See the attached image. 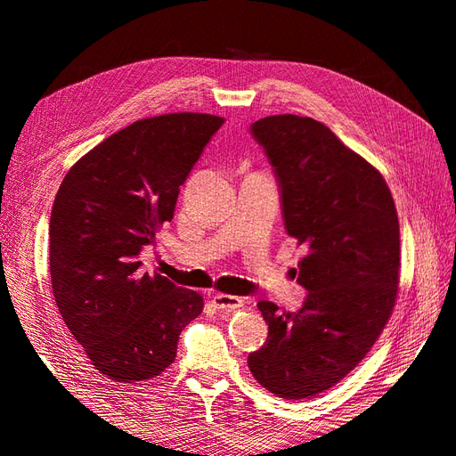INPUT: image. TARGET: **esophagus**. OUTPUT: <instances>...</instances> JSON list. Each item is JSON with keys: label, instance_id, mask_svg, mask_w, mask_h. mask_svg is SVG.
I'll list each match as a JSON object with an SVG mask.
<instances>
[{"label": "esophagus", "instance_id": "esophagus-1", "mask_svg": "<svg viewBox=\"0 0 456 456\" xmlns=\"http://www.w3.org/2000/svg\"><path fill=\"white\" fill-rule=\"evenodd\" d=\"M213 305L220 310H236V308H241V298L240 297H233V295H224V293H215L211 297Z\"/></svg>", "mask_w": 456, "mask_h": 456}]
</instances>
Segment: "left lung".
<instances>
[{"label": "left lung", "mask_w": 456, "mask_h": 456, "mask_svg": "<svg viewBox=\"0 0 456 456\" xmlns=\"http://www.w3.org/2000/svg\"><path fill=\"white\" fill-rule=\"evenodd\" d=\"M251 134L273 167L285 230L306 247L297 281L308 295L298 312L258 302L268 338L247 363L268 392L305 399L346 377L388 322L399 283L397 213L382 175L323 123L268 116Z\"/></svg>", "instance_id": "left-lung-1"}]
</instances>
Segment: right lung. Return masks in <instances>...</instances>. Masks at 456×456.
Masks as SVG:
<instances>
[{"label": "right lung", "instance_id": "obj_1", "mask_svg": "<svg viewBox=\"0 0 456 456\" xmlns=\"http://www.w3.org/2000/svg\"><path fill=\"white\" fill-rule=\"evenodd\" d=\"M224 119L165 114L110 134L68 171L49 223L59 312L94 369L116 382L158 377L203 298L141 272L144 245L171 223L190 171Z\"/></svg>", "mask_w": 456, "mask_h": 456}]
</instances>
